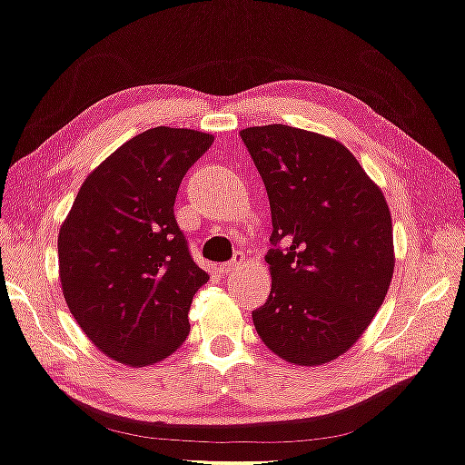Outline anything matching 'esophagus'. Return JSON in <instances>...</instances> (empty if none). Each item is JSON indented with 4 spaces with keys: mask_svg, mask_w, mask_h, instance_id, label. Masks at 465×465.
<instances>
[{
    "mask_svg": "<svg viewBox=\"0 0 465 465\" xmlns=\"http://www.w3.org/2000/svg\"><path fill=\"white\" fill-rule=\"evenodd\" d=\"M246 262H248V256L244 252H238L232 261H227V262H223V265H219V272L221 273H238L246 267Z\"/></svg>",
    "mask_w": 465,
    "mask_h": 465,
    "instance_id": "esophagus-1",
    "label": "esophagus"
}]
</instances>
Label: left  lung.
Returning a JSON list of instances; mask_svg holds the SVG:
<instances>
[{
    "mask_svg": "<svg viewBox=\"0 0 465 465\" xmlns=\"http://www.w3.org/2000/svg\"><path fill=\"white\" fill-rule=\"evenodd\" d=\"M272 206L267 302L252 313L269 351L294 365L344 355L382 307L394 272L382 190L344 143L288 124L240 131ZM286 241V249L279 242Z\"/></svg>",
    "mask_w": 465,
    "mask_h": 465,
    "instance_id": "obj_1",
    "label": "left lung"
}]
</instances>
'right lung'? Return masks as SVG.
Masks as SVG:
<instances>
[{"label": "right lung", "mask_w": 465, "mask_h": 465, "mask_svg": "<svg viewBox=\"0 0 465 465\" xmlns=\"http://www.w3.org/2000/svg\"><path fill=\"white\" fill-rule=\"evenodd\" d=\"M214 137L154 127L89 173L58 233L62 294L79 328L114 361H163L190 334L188 311L209 273L179 230L175 196Z\"/></svg>", "instance_id": "right-lung-1"}]
</instances>
